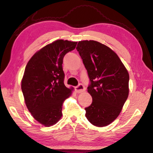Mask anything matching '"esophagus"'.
<instances>
[{
    "label": "esophagus",
    "mask_w": 153,
    "mask_h": 153,
    "mask_svg": "<svg viewBox=\"0 0 153 153\" xmlns=\"http://www.w3.org/2000/svg\"><path fill=\"white\" fill-rule=\"evenodd\" d=\"M75 89L77 93H82V92L85 91V87L82 84H79L78 86L75 87Z\"/></svg>",
    "instance_id": "34e87169"
}]
</instances>
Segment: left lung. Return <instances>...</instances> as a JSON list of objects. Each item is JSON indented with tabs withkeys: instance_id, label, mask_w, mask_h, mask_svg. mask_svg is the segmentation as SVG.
<instances>
[{
	"instance_id": "left-lung-1",
	"label": "left lung",
	"mask_w": 153,
	"mask_h": 153,
	"mask_svg": "<svg viewBox=\"0 0 153 153\" xmlns=\"http://www.w3.org/2000/svg\"><path fill=\"white\" fill-rule=\"evenodd\" d=\"M76 50L91 82L87 92L92 102L85 108V116L96 126H108L119 116L128 97V72L115 52L98 41H80Z\"/></svg>"
}]
</instances>
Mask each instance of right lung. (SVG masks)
I'll use <instances>...</instances> for the list:
<instances>
[{
  "label": "right lung",
  "mask_w": 153,
  "mask_h": 153,
  "mask_svg": "<svg viewBox=\"0 0 153 153\" xmlns=\"http://www.w3.org/2000/svg\"><path fill=\"white\" fill-rule=\"evenodd\" d=\"M77 42L58 39L36 52L27 63L21 87L31 115L45 126L56 124L62 117V104L73 88L64 84L63 58Z\"/></svg>",
  "instance_id": "right-lung-1"
}]
</instances>
